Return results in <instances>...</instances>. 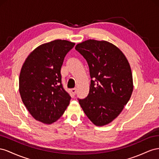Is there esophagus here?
Here are the masks:
<instances>
[{
    "label": "esophagus",
    "instance_id": "esophagus-1",
    "mask_svg": "<svg viewBox=\"0 0 159 159\" xmlns=\"http://www.w3.org/2000/svg\"><path fill=\"white\" fill-rule=\"evenodd\" d=\"M70 91H71V93H72V94H73V95H75V94H76V89H72L71 90H70Z\"/></svg>",
    "mask_w": 159,
    "mask_h": 159
}]
</instances>
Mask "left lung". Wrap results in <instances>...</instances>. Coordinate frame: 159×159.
<instances>
[{"instance_id":"1","label":"left lung","mask_w":159,"mask_h":159,"mask_svg":"<svg viewBox=\"0 0 159 159\" xmlns=\"http://www.w3.org/2000/svg\"><path fill=\"white\" fill-rule=\"evenodd\" d=\"M75 49L87 60L91 79L81 108L93 123L105 126L114 120L127 104L133 91L130 66L124 53L106 40L89 39Z\"/></svg>"}]
</instances>
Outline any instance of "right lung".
Here are the masks:
<instances>
[{"mask_svg": "<svg viewBox=\"0 0 159 159\" xmlns=\"http://www.w3.org/2000/svg\"><path fill=\"white\" fill-rule=\"evenodd\" d=\"M75 43L57 39L39 45L25 59L19 75L22 102L35 120L51 125L63 115L70 97L61 84V69Z\"/></svg>", "mask_w": 159, "mask_h": 159, "instance_id": "add662e5", "label": "right lung"}]
</instances>
